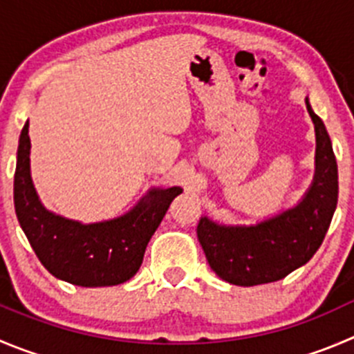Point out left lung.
I'll return each mask as SVG.
<instances>
[{
	"instance_id": "obj_1",
	"label": "left lung",
	"mask_w": 354,
	"mask_h": 354,
	"mask_svg": "<svg viewBox=\"0 0 354 354\" xmlns=\"http://www.w3.org/2000/svg\"><path fill=\"white\" fill-rule=\"evenodd\" d=\"M316 130V174L304 200L292 210L250 227H227L203 217L198 240L210 268L240 287L271 283L304 266L323 243L337 207V161L325 124L306 100Z\"/></svg>"
}]
</instances>
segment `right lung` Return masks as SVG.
Segmentation results:
<instances>
[{"instance_id": "1", "label": "right lung", "mask_w": 354, "mask_h": 354, "mask_svg": "<svg viewBox=\"0 0 354 354\" xmlns=\"http://www.w3.org/2000/svg\"><path fill=\"white\" fill-rule=\"evenodd\" d=\"M29 121L17 151L15 214L39 262L59 280L80 287H111L130 280L144 252L180 187L153 189L132 212L114 221L80 224L46 210L29 174Z\"/></svg>"}]
</instances>
